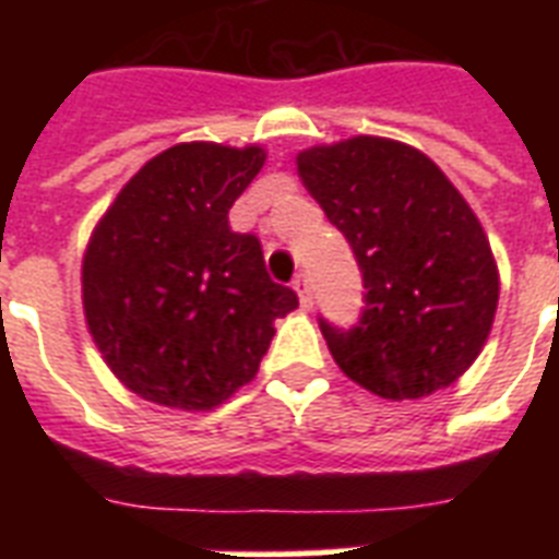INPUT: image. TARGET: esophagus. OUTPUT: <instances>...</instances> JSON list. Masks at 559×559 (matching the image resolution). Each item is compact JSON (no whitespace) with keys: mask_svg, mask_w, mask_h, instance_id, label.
Segmentation results:
<instances>
[{"mask_svg":"<svg viewBox=\"0 0 559 559\" xmlns=\"http://www.w3.org/2000/svg\"><path fill=\"white\" fill-rule=\"evenodd\" d=\"M293 287H296L298 293V301H301V307H313V289H310V278H307L305 272H298L296 281H293Z\"/></svg>","mask_w":559,"mask_h":559,"instance_id":"34e87169","label":"esophagus"}]
</instances>
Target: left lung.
<instances>
[{
    "instance_id": "1",
    "label": "left lung",
    "mask_w": 559,
    "mask_h": 559,
    "mask_svg": "<svg viewBox=\"0 0 559 559\" xmlns=\"http://www.w3.org/2000/svg\"><path fill=\"white\" fill-rule=\"evenodd\" d=\"M298 177L350 243L366 287L357 324L319 316L336 366L385 400L459 380L499 301L493 252L464 197L424 153L377 135L298 153Z\"/></svg>"
}]
</instances>
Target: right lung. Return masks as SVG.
Listing matches in <instances>:
<instances>
[{"instance_id":"add662e5","label":"right lung","mask_w":559,"mask_h":559,"mask_svg":"<svg viewBox=\"0 0 559 559\" xmlns=\"http://www.w3.org/2000/svg\"><path fill=\"white\" fill-rule=\"evenodd\" d=\"M261 147L193 142L135 174L83 258V310L118 380L159 406L205 412L252 380L298 307L275 284L261 240L228 209L263 168Z\"/></svg>"}]
</instances>
